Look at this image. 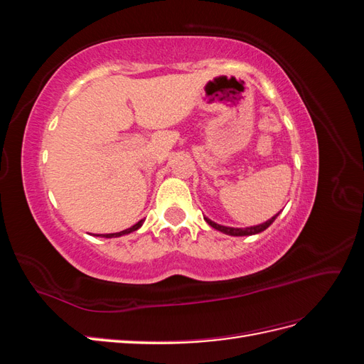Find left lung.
Segmentation results:
<instances>
[{
	"label": "left lung",
	"mask_w": 364,
	"mask_h": 364,
	"mask_svg": "<svg viewBox=\"0 0 364 364\" xmlns=\"http://www.w3.org/2000/svg\"><path fill=\"white\" fill-rule=\"evenodd\" d=\"M279 213H281V211H279ZM279 213H278L277 215H273L272 218H269L267 222H264V223L257 225V226H249V228H229V226L218 225V223L213 222V220L208 218V217H203V218H205V222H206L209 226L217 229V230H220V232H223V234H226V235H232V237H245V235H255V234L262 232V230H266V229L274 222V218H277V217L279 215Z\"/></svg>",
	"instance_id": "8db88e82"
}]
</instances>
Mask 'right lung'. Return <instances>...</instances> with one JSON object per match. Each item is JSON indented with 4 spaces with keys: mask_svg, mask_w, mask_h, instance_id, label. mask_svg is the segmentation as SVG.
<instances>
[{
    "mask_svg": "<svg viewBox=\"0 0 364 364\" xmlns=\"http://www.w3.org/2000/svg\"><path fill=\"white\" fill-rule=\"evenodd\" d=\"M142 223H144V220H139V222H138L136 225H134V226L129 228V229L121 230V232H114V234H94V235H95V237H103V238H117V237H121V235H127V234H130V232H135V230H138V229L142 226Z\"/></svg>",
    "mask_w": 364,
    "mask_h": 364,
    "instance_id": "add662e5",
    "label": "right lung"
}]
</instances>
